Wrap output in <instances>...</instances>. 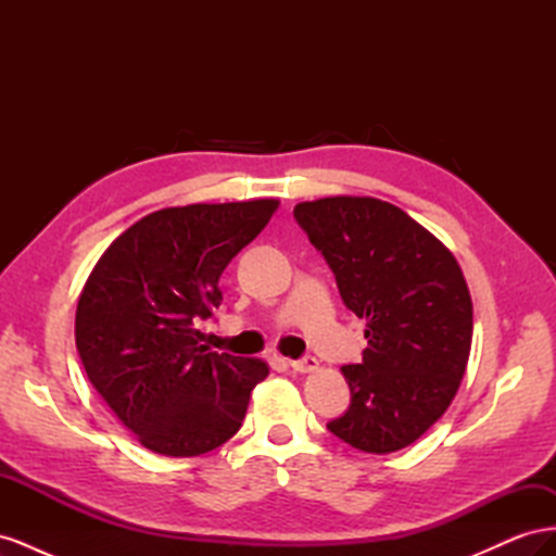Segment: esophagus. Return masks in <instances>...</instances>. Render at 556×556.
<instances>
[{"label":"esophagus","mask_w":556,"mask_h":556,"mask_svg":"<svg viewBox=\"0 0 556 556\" xmlns=\"http://www.w3.org/2000/svg\"><path fill=\"white\" fill-rule=\"evenodd\" d=\"M290 366L294 368L296 374H313L319 368V362L315 357H304V359H292Z\"/></svg>","instance_id":"obj_1"}]
</instances>
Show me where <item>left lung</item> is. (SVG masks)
I'll use <instances>...</instances> for the list:
<instances>
[{"instance_id":"8db88e82","label":"left lung","mask_w":556,"mask_h":556,"mask_svg":"<svg viewBox=\"0 0 556 556\" xmlns=\"http://www.w3.org/2000/svg\"><path fill=\"white\" fill-rule=\"evenodd\" d=\"M294 217L323 252L343 304L366 319L362 364L341 374L350 408L327 429L352 447H408L457 394L473 304L452 252L399 206L374 197L301 201Z\"/></svg>"}]
</instances>
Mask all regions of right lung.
<instances>
[{
  "mask_svg": "<svg viewBox=\"0 0 556 556\" xmlns=\"http://www.w3.org/2000/svg\"><path fill=\"white\" fill-rule=\"evenodd\" d=\"M280 201L162 208L99 257L76 306V348L88 380L139 443L199 457L241 429L262 359L201 345L194 329L220 306L225 266L271 220Z\"/></svg>",
  "mask_w": 556,
  "mask_h": 556,
  "instance_id": "right-lung-1",
  "label": "right lung"
}]
</instances>
